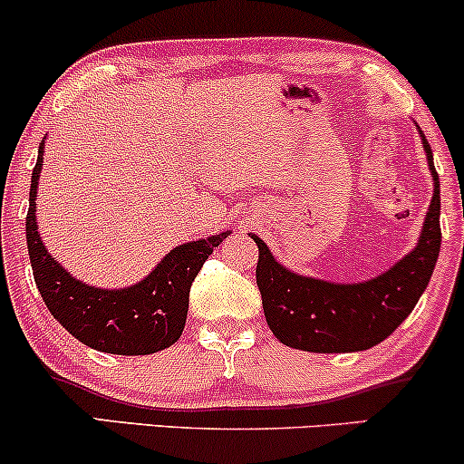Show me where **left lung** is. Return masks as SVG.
I'll use <instances>...</instances> for the list:
<instances>
[{"instance_id":"1","label":"left lung","mask_w":464,"mask_h":464,"mask_svg":"<svg viewBox=\"0 0 464 464\" xmlns=\"http://www.w3.org/2000/svg\"><path fill=\"white\" fill-rule=\"evenodd\" d=\"M434 196L417 248L410 250L384 275L364 284H329L290 273L276 264L268 246L250 236L259 248L257 287L264 316L276 340L312 353H351L380 344L408 318L434 273L440 250V188L432 148L420 132Z\"/></svg>"}]
</instances>
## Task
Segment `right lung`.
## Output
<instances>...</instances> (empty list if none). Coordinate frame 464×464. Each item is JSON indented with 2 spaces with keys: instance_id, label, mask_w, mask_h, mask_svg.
<instances>
[{
  "instance_id": "1",
  "label": "right lung",
  "mask_w": 464,
  "mask_h": 464,
  "mask_svg": "<svg viewBox=\"0 0 464 464\" xmlns=\"http://www.w3.org/2000/svg\"><path fill=\"white\" fill-rule=\"evenodd\" d=\"M44 165V141L32 169L25 239L36 287L47 310L73 338L95 351L148 355L172 347L188 321L189 287L202 264L231 231L177 246L141 284L124 290H100L80 284L47 253L36 228V180Z\"/></svg>"
}]
</instances>
